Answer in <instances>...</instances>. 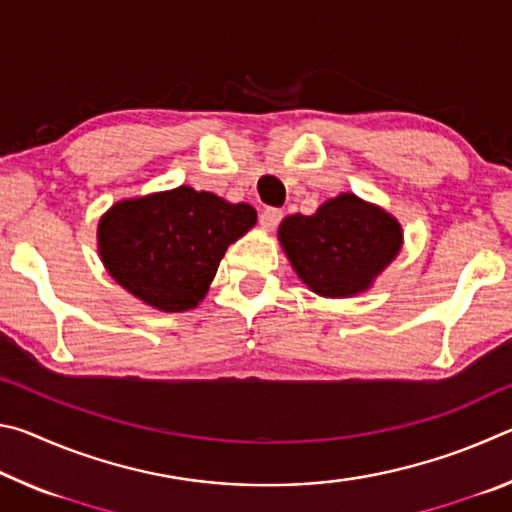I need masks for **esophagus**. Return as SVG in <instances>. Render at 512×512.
Wrapping results in <instances>:
<instances>
[{
  "instance_id": "obj_1",
  "label": "esophagus",
  "mask_w": 512,
  "mask_h": 512,
  "mask_svg": "<svg viewBox=\"0 0 512 512\" xmlns=\"http://www.w3.org/2000/svg\"><path fill=\"white\" fill-rule=\"evenodd\" d=\"M282 210H277V207H266V210H262V214H259V223H262V228L266 230H275L277 225H280L282 221Z\"/></svg>"
}]
</instances>
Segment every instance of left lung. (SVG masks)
<instances>
[{"label": "left lung", "instance_id": "1", "mask_svg": "<svg viewBox=\"0 0 512 512\" xmlns=\"http://www.w3.org/2000/svg\"><path fill=\"white\" fill-rule=\"evenodd\" d=\"M280 241L307 287L327 298H348L393 262L402 246V228L391 214L341 194L316 214L287 216Z\"/></svg>", "mask_w": 512, "mask_h": 512}]
</instances>
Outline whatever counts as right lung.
<instances>
[{"label": "right lung", "mask_w": 512, "mask_h": 512, "mask_svg": "<svg viewBox=\"0 0 512 512\" xmlns=\"http://www.w3.org/2000/svg\"><path fill=\"white\" fill-rule=\"evenodd\" d=\"M257 214L210 192L178 187L121 201L99 223L108 273L146 305L187 311L203 300L221 257Z\"/></svg>", "instance_id": "right-lung-1"}]
</instances>
